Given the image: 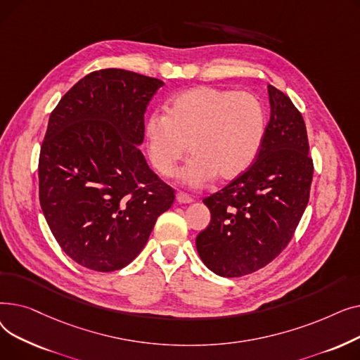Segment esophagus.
<instances>
[{
  "mask_svg": "<svg viewBox=\"0 0 360 360\" xmlns=\"http://www.w3.org/2000/svg\"><path fill=\"white\" fill-rule=\"evenodd\" d=\"M176 201L179 204H191L194 200H193V197H190V195L185 194V193H178L176 194Z\"/></svg>",
  "mask_w": 360,
  "mask_h": 360,
  "instance_id": "1",
  "label": "esophagus"
}]
</instances>
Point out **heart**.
I'll return each mask as SVG.
<instances>
[{"instance_id": "heart-1", "label": "heart", "mask_w": 360, "mask_h": 360, "mask_svg": "<svg viewBox=\"0 0 360 360\" xmlns=\"http://www.w3.org/2000/svg\"><path fill=\"white\" fill-rule=\"evenodd\" d=\"M266 129V112L252 93L198 86L169 101L166 115L146 122L148 156L163 176H172L188 150L193 155L179 181L201 186L216 175L229 181L254 162Z\"/></svg>"}]
</instances>
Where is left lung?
<instances>
[{
  "label": "left lung",
  "mask_w": 360,
  "mask_h": 360,
  "mask_svg": "<svg viewBox=\"0 0 360 360\" xmlns=\"http://www.w3.org/2000/svg\"><path fill=\"white\" fill-rule=\"evenodd\" d=\"M270 121L255 162L202 200L212 220L195 239L202 262L221 277L266 267L290 242L314 174L307 127L285 93L269 84Z\"/></svg>",
  "instance_id": "8db88e82"
}]
</instances>
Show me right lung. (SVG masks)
I'll return each instance as SVG.
<instances>
[{"label":"right lung","mask_w":360,"mask_h":360,"mask_svg":"<svg viewBox=\"0 0 360 360\" xmlns=\"http://www.w3.org/2000/svg\"><path fill=\"white\" fill-rule=\"evenodd\" d=\"M165 83L120 68L93 71L52 110L39 155V201L63 251L109 273L134 259L175 191L139 146L144 112Z\"/></svg>","instance_id":"1"}]
</instances>
